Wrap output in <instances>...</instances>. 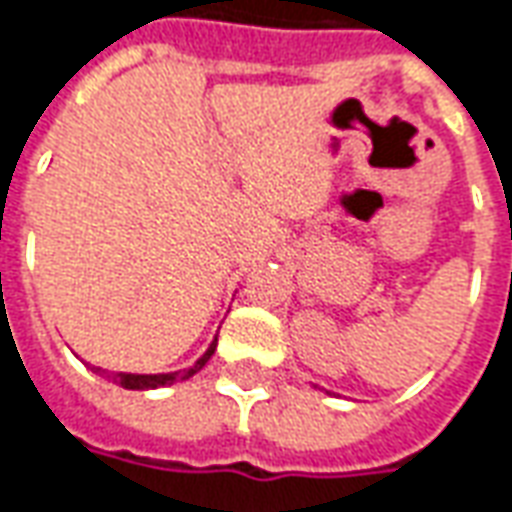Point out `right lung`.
<instances>
[{
  "label": "right lung",
  "instance_id": "obj_1",
  "mask_svg": "<svg viewBox=\"0 0 512 512\" xmlns=\"http://www.w3.org/2000/svg\"><path fill=\"white\" fill-rule=\"evenodd\" d=\"M214 348H217V340L209 345V351L203 354V357L197 359L192 368L186 370H175V373H108V379L116 384H122L125 390H155V387H167V384L175 382H186V379H192L197 370H203V365L209 362L211 354H214ZM97 373H105L102 368H94Z\"/></svg>",
  "mask_w": 512,
  "mask_h": 512
}]
</instances>
